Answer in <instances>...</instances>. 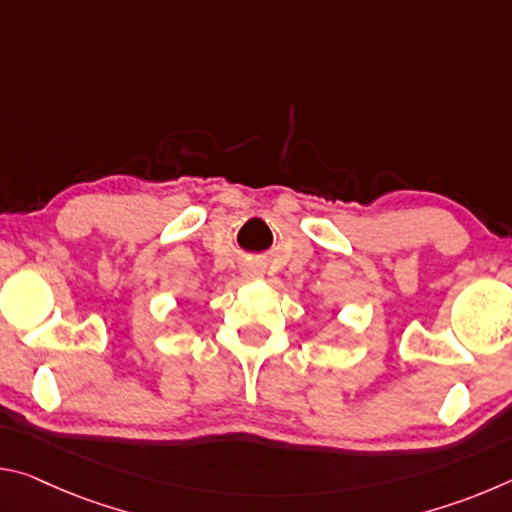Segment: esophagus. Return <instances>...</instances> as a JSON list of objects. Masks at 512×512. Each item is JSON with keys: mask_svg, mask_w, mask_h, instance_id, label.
I'll use <instances>...</instances> for the list:
<instances>
[{"mask_svg": "<svg viewBox=\"0 0 512 512\" xmlns=\"http://www.w3.org/2000/svg\"><path fill=\"white\" fill-rule=\"evenodd\" d=\"M248 275H257V273H248Z\"/></svg>", "mask_w": 512, "mask_h": 512, "instance_id": "34e87169", "label": "esophagus"}]
</instances>
